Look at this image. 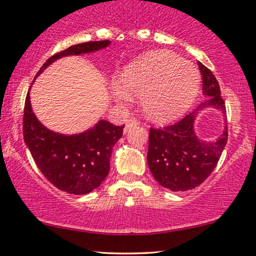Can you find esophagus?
I'll return each mask as SVG.
<instances>
[{
  "label": "esophagus",
  "mask_w": 256,
  "mask_h": 256,
  "mask_svg": "<svg viewBox=\"0 0 256 256\" xmlns=\"http://www.w3.org/2000/svg\"><path fill=\"white\" fill-rule=\"evenodd\" d=\"M138 125V120H136V118H130L126 122H125V128H124V132H128L130 128H134Z\"/></svg>",
  "instance_id": "obj_1"
}]
</instances>
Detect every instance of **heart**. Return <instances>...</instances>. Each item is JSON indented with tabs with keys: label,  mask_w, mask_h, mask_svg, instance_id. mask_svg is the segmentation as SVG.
Listing matches in <instances>:
<instances>
[{
	"label": "heart",
	"mask_w": 256,
	"mask_h": 256,
	"mask_svg": "<svg viewBox=\"0 0 256 256\" xmlns=\"http://www.w3.org/2000/svg\"><path fill=\"white\" fill-rule=\"evenodd\" d=\"M195 64L170 51H154L126 64L120 72L114 97L128 100L140 95L145 116L156 123H168L186 114L200 87Z\"/></svg>",
	"instance_id": "1"
}]
</instances>
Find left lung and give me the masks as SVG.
Masks as SVG:
<instances>
[{
    "label": "left lung",
    "mask_w": 256,
    "mask_h": 256,
    "mask_svg": "<svg viewBox=\"0 0 256 256\" xmlns=\"http://www.w3.org/2000/svg\"><path fill=\"white\" fill-rule=\"evenodd\" d=\"M203 78V95L206 97L197 110L182 120L164 128H150L147 164L160 186L172 192H186L202 184L214 172L228 142V120L216 140L197 136L195 120L202 110L214 108L226 114L220 88L212 72L198 61Z\"/></svg>",
    "instance_id": "8db88e82"
}]
</instances>
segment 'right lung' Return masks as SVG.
<instances>
[{
  "label": "right lung",
  "mask_w": 256,
  "mask_h": 256,
  "mask_svg": "<svg viewBox=\"0 0 256 256\" xmlns=\"http://www.w3.org/2000/svg\"><path fill=\"white\" fill-rule=\"evenodd\" d=\"M110 44V40H102L70 46L48 58L36 78L58 59L96 52ZM123 128L124 125L116 126L110 122L100 120L84 132L61 134L44 126L36 117L30 102V90L25 100V145L42 175L58 189L68 194L86 195L98 188L109 174L112 147L123 136Z\"/></svg>",
  "instance_id": "obj_1"
}]
</instances>
